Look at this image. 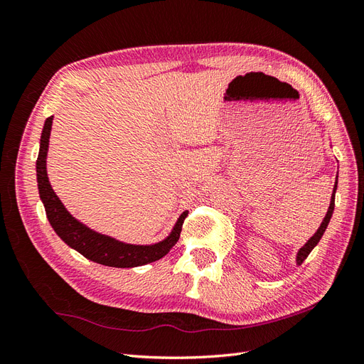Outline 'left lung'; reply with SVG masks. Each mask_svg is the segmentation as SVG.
<instances>
[{
	"instance_id": "1",
	"label": "left lung",
	"mask_w": 364,
	"mask_h": 364,
	"mask_svg": "<svg viewBox=\"0 0 364 364\" xmlns=\"http://www.w3.org/2000/svg\"><path fill=\"white\" fill-rule=\"evenodd\" d=\"M336 190H337V182H336V185H333V193H332V198H331V205H329V210H328V213H326V218L323 219V222H321V225H320V228L317 230V232L312 235V237L308 240V243L304 245V247H303V248L299 251V254H297V263H299V264H301V263L304 262V259L308 257L309 252L314 250V247H316V245L320 242V239H321L323 232L326 231L328 223H329V220H331V218H332L333 206H336Z\"/></svg>"
}]
</instances>
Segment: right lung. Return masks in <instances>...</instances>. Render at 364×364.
Returning <instances> with one entry per match:
<instances>
[{
	"instance_id": "obj_1",
	"label": "right lung",
	"mask_w": 364,
	"mask_h": 364,
	"mask_svg": "<svg viewBox=\"0 0 364 364\" xmlns=\"http://www.w3.org/2000/svg\"><path fill=\"white\" fill-rule=\"evenodd\" d=\"M52 119L53 116L47 117L43 129L41 146H39V154L36 161V178L39 196H41V200L44 203L47 219L50 222L56 234L60 235L68 247L81 252L84 257L96 263L105 264V267L134 268L162 259L174 247L176 242L179 240L182 225L186 215H188V211H185L181 215L168 239L158 245H151V247L127 245L84 227L82 223H80L68 214L61 200L58 199V196L52 190L50 182H48L47 178L46 156L48 149V137H50L52 130Z\"/></svg>"
}]
</instances>
